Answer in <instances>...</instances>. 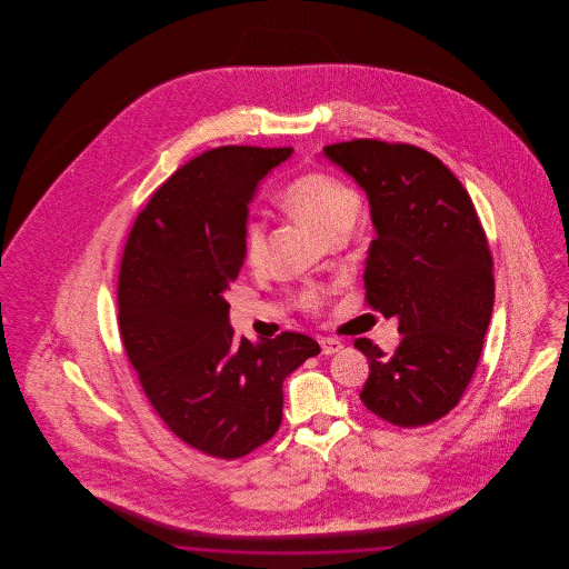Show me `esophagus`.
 Listing matches in <instances>:
<instances>
[{"instance_id": "1", "label": "esophagus", "mask_w": 569, "mask_h": 569, "mask_svg": "<svg viewBox=\"0 0 569 569\" xmlns=\"http://www.w3.org/2000/svg\"><path fill=\"white\" fill-rule=\"evenodd\" d=\"M320 346H322V353L325 356H332V353L341 352L343 350V343L339 341V339H330V337H326L320 341Z\"/></svg>"}]
</instances>
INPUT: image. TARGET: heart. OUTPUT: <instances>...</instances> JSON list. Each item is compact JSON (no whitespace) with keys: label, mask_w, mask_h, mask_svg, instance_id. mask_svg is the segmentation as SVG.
<instances>
[{"label":"heart","mask_w":569,"mask_h":569,"mask_svg":"<svg viewBox=\"0 0 569 569\" xmlns=\"http://www.w3.org/2000/svg\"><path fill=\"white\" fill-rule=\"evenodd\" d=\"M286 213L302 221L320 237L330 239L339 232H348L360 213V196L346 181L328 172H307L295 179L279 198ZM264 228L251 219L244 226V260L258 264L262 260ZM322 288H309L300 295V307L318 311L325 305Z\"/></svg>","instance_id":"heart-1"}]
</instances>
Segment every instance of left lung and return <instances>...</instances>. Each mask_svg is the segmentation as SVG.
I'll return each instance as SVG.
<instances>
[{
  "instance_id": "left-lung-1",
  "label": "left lung",
  "mask_w": 569,
  "mask_h": 569,
  "mask_svg": "<svg viewBox=\"0 0 569 569\" xmlns=\"http://www.w3.org/2000/svg\"><path fill=\"white\" fill-rule=\"evenodd\" d=\"M325 156L369 198L367 302L403 335L392 356L353 341L369 358L360 399L390 425H431L457 407L482 353L495 300L487 234L459 179L420 147L358 138Z\"/></svg>"
}]
</instances>
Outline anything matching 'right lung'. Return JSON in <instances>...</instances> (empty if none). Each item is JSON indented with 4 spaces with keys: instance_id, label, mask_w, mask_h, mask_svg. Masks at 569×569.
<instances>
[{
    "instance_id": "right-lung-1",
    "label": "right lung",
    "mask_w": 569,
    "mask_h": 569,
    "mask_svg": "<svg viewBox=\"0 0 569 569\" xmlns=\"http://www.w3.org/2000/svg\"><path fill=\"white\" fill-rule=\"evenodd\" d=\"M292 147H217L181 166L136 217L119 271V330L149 403L191 448L239 459L283 416V379L320 346L300 332L234 339L226 292L249 202Z\"/></svg>"
}]
</instances>
